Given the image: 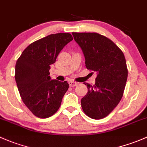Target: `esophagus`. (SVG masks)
Returning a JSON list of instances; mask_svg holds the SVG:
<instances>
[{"label": "esophagus", "instance_id": "1", "mask_svg": "<svg viewBox=\"0 0 147 147\" xmlns=\"http://www.w3.org/2000/svg\"><path fill=\"white\" fill-rule=\"evenodd\" d=\"M78 82H73V81L69 82V85L70 87H74V86L78 85Z\"/></svg>", "mask_w": 147, "mask_h": 147}]
</instances>
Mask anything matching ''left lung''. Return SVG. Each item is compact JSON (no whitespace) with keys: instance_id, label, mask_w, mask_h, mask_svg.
<instances>
[{"instance_id":"1","label":"left lung","mask_w":147,"mask_h":147,"mask_svg":"<svg viewBox=\"0 0 147 147\" xmlns=\"http://www.w3.org/2000/svg\"><path fill=\"white\" fill-rule=\"evenodd\" d=\"M72 34L82 51L86 68L97 74L94 85L84 83L88 92L82 98V108L89 118H103L123 97L127 79L124 54L111 40L99 34Z\"/></svg>"}]
</instances>
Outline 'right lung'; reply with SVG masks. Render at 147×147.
Instances as JSON below:
<instances>
[{
	"mask_svg": "<svg viewBox=\"0 0 147 147\" xmlns=\"http://www.w3.org/2000/svg\"><path fill=\"white\" fill-rule=\"evenodd\" d=\"M72 38L69 33H58L32 43L15 65V78L24 104L38 118L53 115L60 108L69 88L66 81L51 80V65Z\"/></svg>",
	"mask_w": 147,
	"mask_h": 147,
	"instance_id": "add662e5",
	"label": "right lung"
}]
</instances>
